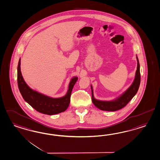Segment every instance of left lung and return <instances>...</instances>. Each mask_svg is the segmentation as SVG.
I'll use <instances>...</instances> for the list:
<instances>
[{"mask_svg":"<svg viewBox=\"0 0 160 160\" xmlns=\"http://www.w3.org/2000/svg\"><path fill=\"white\" fill-rule=\"evenodd\" d=\"M138 66L136 72L135 80L130 86L122 95L119 98L111 102H102L96 100L93 98V89L92 88V100L94 106L98 107L100 110L108 111H115L119 110L125 106L128 102L131 101L132 98L136 94L139 88L140 83V64L138 58L137 57Z\"/></svg>","mask_w":160,"mask_h":160,"instance_id":"8db88e82","label":"left lung"}]
</instances>
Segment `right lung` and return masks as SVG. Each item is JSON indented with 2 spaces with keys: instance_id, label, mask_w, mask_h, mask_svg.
<instances>
[{
  "instance_id": "obj_1",
  "label": "right lung",
  "mask_w": 160,
  "mask_h": 160,
  "mask_svg": "<svg viewBox=\"0 0 160 160\" xmlns=\"http://www.w3.org/2000/svg\"><path fill=\"white\" fill-rule=\"evenodd\" d=\"M77 80V77H74L71 79L69 85V89L65 96L61 98H49L33 90L26 84L21 72L20 59L18 62L17 82L21 94L25 102H28L35 110L45 114H56L67 110L70 104L72 90Z\"/></svg>"
}]
</instances>
